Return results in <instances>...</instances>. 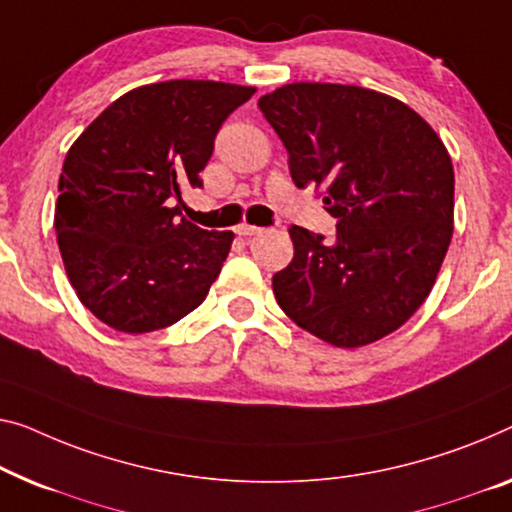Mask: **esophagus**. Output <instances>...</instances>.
I'll list each match as a JSON object with an SVG mask.
<instances>
[{"instance_id": "obj_1", "label": "esophagus", "mask_w": 512, "mask_h": 512, "mask_svg": "<svg viewBox=\"0 0 512 512\" xmlns=\"http://www.w3.org/2000/svg\"><path fill=\"white\" fill-rule=\"evenodd\" d=\"M259 232H262V227H255V225H248V223H241L239 227H236V234L246 236V239H248V236L259 234Z\"/></svg>"}]
</instances>
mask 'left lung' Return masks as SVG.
<instances>
[{
  "label": "left lung",
  "mask_w": 512,
  "mask_h": 512,
  "mask_svg": "<svg viewBox=\"0 0 512 512\" xmlns=\"http://www.w3.org/2000/svg\"><path fill=\"white\" fill-rule=\"evenodd\" d=\"M299 188L324 186L335 236L289 227L294 259L273 276L289 319L335 347H363L407 322L453 236L455 174L409 105L354 85L294 82L257 101Z\"/></svg>",
  "instance_id": "left-lung-1"
}]
</instances>
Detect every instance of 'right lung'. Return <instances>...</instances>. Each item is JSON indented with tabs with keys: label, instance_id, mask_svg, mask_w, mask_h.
<instances>
[{
	"label": "right lung",
	"instance_id": "1",
	"mask_svg": "<svg viewBox=\"0 0 512 512\" xmlns=\"http://www.w3.org/2000/svg\"><path fill=\"white\" fill-rule=\"evenodd\" d=\"M255 87L170 80L117 98L64 160L55 230L85 308L124 333L165 329L207 299L232 232L179 218L230 114Z\"/></svg>",
	"mask_w": 512,
	"mask_h": 512
}]
</instances>
